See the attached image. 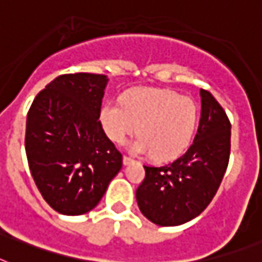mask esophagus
Here are the masks:
<instances>
[{
    "label": "esophagus",
    "mask_w": 262,
    "mask_h": 262,
    "mask_svg": "<svg viewBox=\"0 0 262 262\" xmlns=\"http://www.w3.org/2000/svg\"><path fill=\"white\" fill-rule=\"evenodd\" d=\"M133 159H130V157H127V156H124V159H122V163H124V165H129L133 163Z\"/></svg>",
    "instance_id": "1"
}]
</instances>
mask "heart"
Returning a JSON list of instances; mask_svg holds the SVG:
<instances>
[{
	"mask_svg": "<svg viewBox=\"0 0 262 262\" xmlns=\"http://www.w3.org/2000/svg\"><path fill=\"white\" fill-rule=\"evenodd\" d=\"M121 101L106 102L101 109L102 127L112 141L124 142L137 130L140 136L127 144L130 153L167 161L186 152L199 122L192 98L165 89L136 87Z\"/></svg>",
	"mask_w": 262,
	"mask_h": 262,
	"instance_id": "1",
	"label": "heart"
}]
</instances>
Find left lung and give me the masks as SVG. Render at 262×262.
Returning <instances> with one entry per match:
<instances>
[{
    "instance_id": "8db88e82",
    "label": "left lung",
    "mask_w": 262,
    "mask_h": 262,
    "mask_svg": "<svg viewBox=\"0 0 262 262\" xmlns=\"http://www.w3.org/2000/svg\"><path fill=\"white\" fill-rule=\"evenodd\" d=\"M201 121L192 145L164 167H144L136 191L142 215L159 226H179L196 218L211 202L226 172L231 125L222 106L201 89Z\"/></svg>"
}]
</instances>
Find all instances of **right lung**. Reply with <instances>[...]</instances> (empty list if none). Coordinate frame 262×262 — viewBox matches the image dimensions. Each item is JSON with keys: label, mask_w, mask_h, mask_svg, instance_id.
<instances>
[{"label": "right lung", "mask_w": 262, "mask_h": 262, "mask_svg": "<svg viewBox=\"0 0 262 262\" xmlns=\"http://www.w3.org/2000/svg\"><path fill=\"white\" fill-rule=\"evenodd\" d=\"M107 82L87 72L57 76L28 112L29 169L44 201L63 215L91 211L122 168L98 120Z\"/></svg>", "instance_id": "1"}]
</instances>
